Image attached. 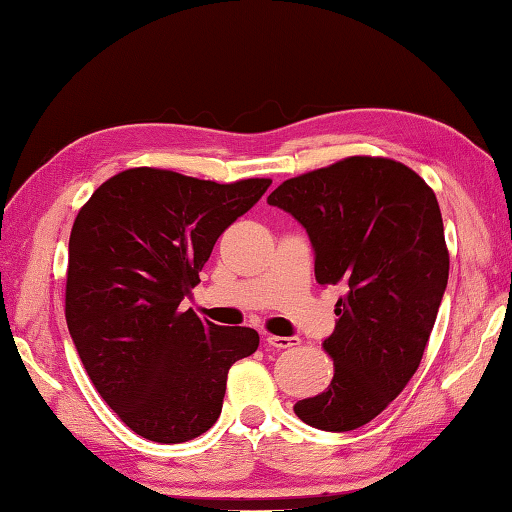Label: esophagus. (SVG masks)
Wrapping results in <instances>:
<instances>
[{
    "mask_svg": "<svg viewBox=\"0 0 512 512\" xmlns=\"http://www.w3.org/2000/svg\"><path fill=\"white\" fill-rule=\"evenodd\" d=\"M265 343L269 345V347H276V350H287V347H292V345H298V339L296 336H265Z\"/></svg>",
    "mask_w": 512,
    "mask_h": 512,
    "instance_id": "obj_1",
    "label": "esophagus"
}]
</instances>
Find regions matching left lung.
<instances>
[{"label": "left lung", "mask_w": 512, "mask_h": 512, "mask_svg": "<svg viewBox=\"0 0 512 512\" xmlns=\"http://www.w3.org/2000/svg\"><path fill=\"white\" fill-rule=\"evenodd\" d=\"M267 202L307 231L316 283L343 289L323 341L334 376L296 417L361 428L406 388L437 321L450 267L439 202L406 165L368 156L285 180Z\"/></svg>", "instance_id": "left-lung-1"}]
</instances>
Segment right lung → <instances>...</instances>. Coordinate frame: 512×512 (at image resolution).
<instances>
[{"label": "right lung", "mask_w": 512, "mask_h": 512, "mask_svg": "<svg viewBox=\"0 0 512 512\" xmlns=\"http://www.w3.org/2000/svg\"><path fill=\"white\" fill-rule=\"evenodd\" d=\"M269 185L138 167L106 180L77 214L66 325L95 390L140 437L182 443L207 432L229 368L256 352L252 327L200 321L182 301L220 234Z\"/></svg>", "instance_id": "add662e5"}]
</instances>
